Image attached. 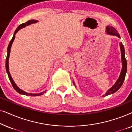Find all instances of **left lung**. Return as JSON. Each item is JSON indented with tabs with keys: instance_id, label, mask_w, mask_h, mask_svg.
<instances>
[{
	"instance_id": "1",
	"label": "left lung",
	"mask_w": 132,
	"mask_h": 132,
	"mask_svg": "<svg viewBox=\"0 0 132 132\" xmlns=\"http://www.w3.org/2000/svg\"><path fill=\"white\" fill-rule=\"evenodd\" d=\"M106 32L108 34L111 35H115L118 37V38H120V36L119 35V34L117 32V30L115 29L113 27L108 26L106 27ZM120 49H121V61H122V69L121 71L120 75L119 76V78L118 80H117V82H115L114 85L110 88L108 91L106 92L105 94L103 95L102 97L106 96V95L112 94H113L115 92L118 91V90L121 88V86H122V84H123L124 79L126 77V74L127 72V61L125 57V52H124V47L123 44H122V43H120ZM74 83V82H73ZM75 84V83H74Z\"/></svg>"
}]
</instances>
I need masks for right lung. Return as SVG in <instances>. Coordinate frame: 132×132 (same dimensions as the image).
<instances>
[{
  "label": "right lung",
  "instance_id": "right-lung-1",
  "mask_svg": "<svg viewBox=\"0 0 132 132\" xmlns=\"http://www.w3.org/2000/svg\"><path fill=\"white\" fill-rule=\"evenodd\" d=\"M37 22H38V21L36 20H29L26 23H22V24L19 25V27H18V28H17V29L15 30V32H14V35H13V37H12L11 40L10 41V43H9V45H8V49H7V56H6V64H5V65H6V70L7 73H8L9 79H10V82H11V84H12V86H13L14 89H15V91H17V93H19V94H21L25 95H29V96H39V95H43V94L46 93V91H44L43 92H41V93H38V94H32V93H26V92H25L24 91H23V90H21V89H20V88L17 86V85L15 84V82H14V81L13 80V79H12V78L11 76V75H10V71H9L8 61H9V57H10V55L11 47L12 43H13L14 39H15V35L16 33H17V32L19 31L20 29H21V28H24V27H26V26H28V25L31 24H32V23H35Z\"/></svg>",
  "mask_w": 132,
  "mask_h": 132
}]
</instances>
